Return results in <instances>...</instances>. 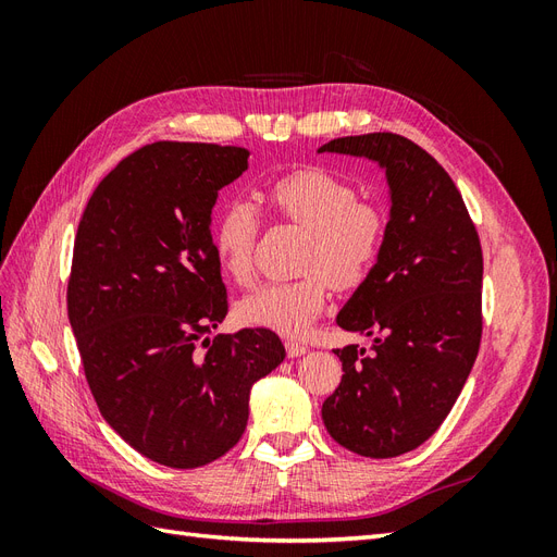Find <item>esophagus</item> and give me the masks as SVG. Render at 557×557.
Listing matches in <instances>:
<instances>
[{
	"instance_id": "esophagus-1",
	"label": "esophagus",
	"mask_w": 557,
	"mask_h": 557,
	"mask_svg": "<svg viewBox=\"0 0 557 557\" xmlns=\"http://www.w3.org/2000/svg\"><path fill=\"white\" fill-rule=\"evenodd\" d=\"M285 352H288V358H299V356H305V352H309V346L288 339L285 342Z\"/></svg>"
}]
</instances>
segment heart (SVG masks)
Instances as JSON below:
<instances>
[{"instance_id": "1", "label": "heart", "mask_w": 557, "mask_h": 557, "mask_svg": "<svg viewBox=\"0 0 557 557\" xmlns=\"http://www.w3.org/2000/svg\"><path fill=\"white\" fill-rule=\"evenodd\" d=\"M272 209L307 230L299 269L293 281L267 283L237 305V318L252 327L285 336H301L325 311L332 285L356 290L372 276L385 244L387 213L358 199L352 185L320 166L278 176L267 188ZM258 211L244 199H232L218 211L211 230L213 256L234 283H250L256 274Z\"/></svg>"}]
</instances>
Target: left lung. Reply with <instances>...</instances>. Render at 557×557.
Listing matches in <instances>:
<instances>
[{
  "mask_svg": "<svg viewBox=\"0 0 557 557\" xmlns=\"http://www.w3.org/2000/svg\"><path fill=\"white\" fill-rule=\"evenodd\" d=\"M325 150L385 166L393 209L376 269L336 315L339 327L374 336L372 352L334 350L344 376L323 423L352 453L397 458L442 428L479 356L481 239L453 178L411 139L372 132Z\"/></svg>",
  "mask_w": 557,
  "mask_h": 557,
  "instance_id": "8db88e82",
  "label": "left lung"
}]
</instances>
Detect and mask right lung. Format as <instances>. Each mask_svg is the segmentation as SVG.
Wrapping results in <instances>:
<instances>
[{
	"mask_svg": "<svg viewBox=\"0 0 557 557\" xmlns=\"http://www.w3.org/2000/svg\"><path fill=\"white\" fill-rule=\"evenodd\" d=\"M248 156L148 144L99 181L78 223L66 313L83 372L107 423L164 467L225 455L246 430L250 385L285 358L267 327L209 339L227 315L211 209Z\"/></svg>",
	"mask_w": 557,
	"mask_h": 557,
	"instance_id": "obj_1",
	"label": "right lung"
}]
</instances>
